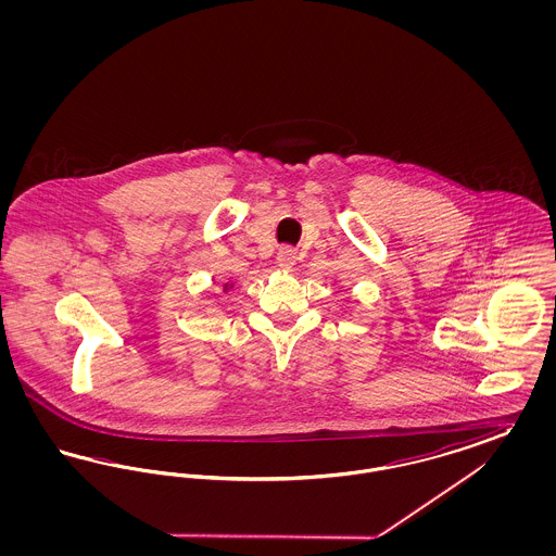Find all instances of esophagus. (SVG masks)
Segmentation results:
<instances>
[{"mask_svg": "<svg viewBox=\"0 0 556 556\" xmlns=\"http://www.w3.org/2000/svg\"><path fill=\"white\" fill-rule=\"evenodd\" d=\"M277 265L281 266V268H290L293 265V250L290 248H281L279 252H277Z\"/></svg>", "mask_w": 556, "mask_h": 556, "instance_id": "34e87169", "label": "esophagus"}]
</instances>
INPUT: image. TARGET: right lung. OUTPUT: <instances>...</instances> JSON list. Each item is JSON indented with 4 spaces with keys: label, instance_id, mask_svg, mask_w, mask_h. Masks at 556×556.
Masks as SVG:
<instances>
[{
    "label": "right lung",
    "instance_id": "right-lung-1",
    "mask_svg": "<svg viewBox=\"0 0 556 556\" xmlns=\"http://www.w3.org/2000/svg\"><path fill=\"white\" fill-rule=\"evenodd\" d=\"M225 288H227V286H225Z\"/></svg>",
    "mask_w": 556,
    "mask_h": 556
}]
</instances>
